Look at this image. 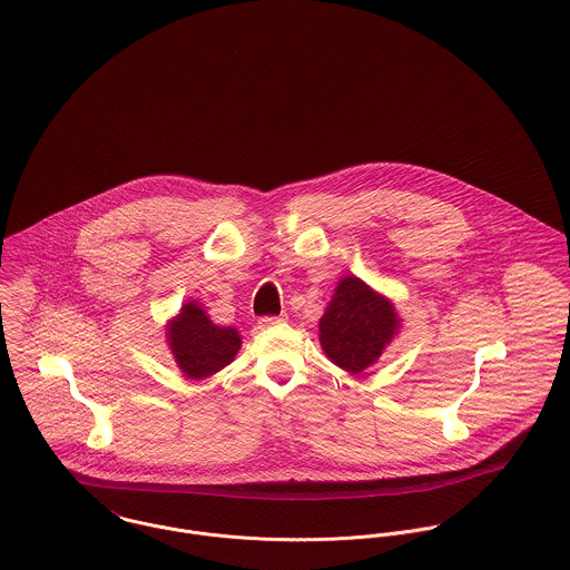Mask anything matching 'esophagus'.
I'll list each match as a JSON object with an SVG mask.
<instances>
[{"mask_svg":"<svg viewBox=\"0 0 570 570\" xmlns=\"http://www.w3.org/2000/svg\"><path fill=\"white\" fill-rule=\"evenodd\" d=\"M285 320H287L285 313H281V315H263V317H259V326L265 328V326H272V324H281Z\"/></svg>","mask_w":570,"mask_h":570,"instance_id":"1","label":"esophagus"}]
</instances>
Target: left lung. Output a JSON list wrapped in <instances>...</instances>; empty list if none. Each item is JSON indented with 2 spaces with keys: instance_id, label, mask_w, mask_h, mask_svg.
<instances>
[{
  "instance_id": "left-lung-1",
  "label": "left lung",
  "mask_w": 570,
  "mask_h": 570,
  "mask_svg": "<svg viewBox=\"0 0 570 570\" xmlns=\"http://www.w3.org/2000/svg\"><path fill=\"white\" fill-rule=\"evenodd\" d=\"M394 307L355 276L344 278L320 317V344L342 370L360 374L396 333Z\"/></svg>"
}]
</instances>
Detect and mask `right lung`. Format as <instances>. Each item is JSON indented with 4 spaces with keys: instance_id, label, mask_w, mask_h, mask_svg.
<instances>
[{
    "instance_id": "obj_1",
    "label": "right lung",
    "mask_w": 570,
    "mask_h": 570,
    "mask_svg": "<svg viewBox=\"0 0 570 570\" xmlns=\"http://www.w3.org/2000/svg\"><path fill=\"white\" fill-rule=\"evenodd\" d=\"M169 346L180 370L191 379H203L235 360L242 340L233 326H215L205 309L187 303L169 324Z\"/></svg>"
}]
</instances>
